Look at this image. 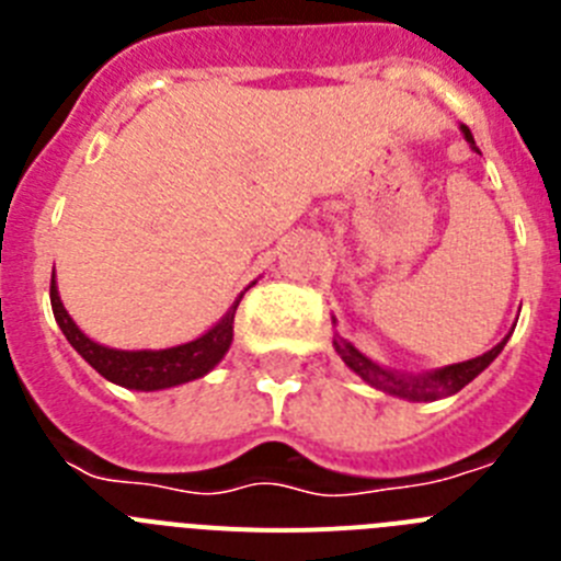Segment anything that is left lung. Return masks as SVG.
Instances as JSON below:
<instances>
[{"instance_id": "left-lung-1", "label": "left lung", "mask_w": 561, "mask_h": 561, "mask_svg": "<svg viewBox=\"0 0 561 561\" xmlns=\"http://www.w3.org/2000/svg\"><path fill=\"white\" fill-rule=\"evenodd\" d=\"M460 131H463V137L472 142L474 148L472 131H469L466 126H460ZM505 342H508V336H505L503 342H497L492 351H485L483 356H474V359H466V362H455V365L427 370V374H399V370L381 368V365L370 362L365 354H359V351H356L348 340H342V336H336L334 340V348L336 354L342 356V362H345L356 376H362V379L368 381L370 388H379L385 390V393L399 396V399H408V401H435V399H444V396L458 393V390L466 388L474 376L483 374V370L497 359V354L503 351Z\"/></svg>"}]
</instances>
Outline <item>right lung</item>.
Instances as JSON below:
<instances>
[{"instance_id": "obj_1", "label": "right lung", "mask_w": 561, "mask_h": 561, "mask_svg": "<svg viewBox=\"0 0 561 561\" xmlns=\"http://www.w3.org/2000/svg\"><path fill=\"white\" fill-rule=\"evenodd\" d=\"M250 289V286H247ZM244 289V291H247ZM244 291L236 297V304L227 309L219 323L205 331L196 340L185 342V345H173V348L162 351H117L106 348L101 342L89 340L76 320L67 314L61 297H58L56 275L49 280V304H53V314H56L58 329L69 340V345L83 356V359L103 376V379L121 385L128 390H165L185 385V381L202 379L210 374L221 362V356L230 351L232 342V320H236V309L241 304Z\"/></svg>"}]
</instances>
